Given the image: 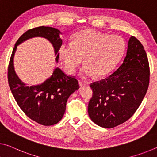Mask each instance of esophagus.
I'll use <instances>...</instances> for the list:
<instances>
[{
    "label": "esophagus",
    "mask_w": 157,
    "mask_h": 157,
    "mask_svg": "<svg viewBox=\"0 0 157 157\" xmlns=\"http://www.w3.org/2000/svg\"><path fill=\"white\" fill-rule=\"evenodd\" d=\"M78 83H79V86H80V87H84V86H87V83H85V82L82 81H79Z\"/></svg>",
    "instance_id": "esophagus-1"
}]
</instances>
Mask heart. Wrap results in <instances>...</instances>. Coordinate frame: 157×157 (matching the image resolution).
Wrapping results in <instances>:
<instances>
[{"label": "heart", "instance_id": "1", "mask_svg": "<svg viewBox=\"0 0 157 157\" xmlns=\"http://www.w3.org/2000/svg\"><path fill=\"white\" fill-rule=\"evenodd\" d=\"M126 49L122 37L109 35L93 29L79 31L73 40L60 45L59 53L69 73L76 71L83 60L86 63L80 70L83 78L107 75L114 68Z\"/></svg>", "mask_w": 157, "mask_h": 157}]
</instances>
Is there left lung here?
Instances as JSON below:
<instances>
[{
    "instance_id": "1",
    "label": "left lung",
    "mask_w": 157,
    "mask_h": 157,
    "mask_svg": "<svg viewBox=\"0 0 157 157\" xmlns=\"http://www.w3.org/2000/svg\"><path fill=\"white\" fill-rule=\"evenodd\" d=\"M149 82L146 52L142 43L131 36L126 56L117 70L108 78L90 84L93 91L88 107L90 119L107 128L126 121L140 105Z\"/></svg>"
}]
</instances>
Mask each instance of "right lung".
I'll return each instance as SVG.
<instances>
[{
    "label": "right lung",
    "instance_id": "add662e5",
    "mask_svg": "<svg viewBox=\"0 0 157 157\" xmlns=\"http://www.w3.org/2000/svg\"><path fill=\"white\" fill-rule=\"evenodd\" d=\"M61 34L59 30L50 26H43L28 30L16 42L9 63V86L17 103L29 118L43 126L56 124L62 119L69 97L79 89L78 82L57 67L52 75L43 83L29 86L17 75L14 57L21 43L30 38L41 37L52 45L56 56L55 62L58 63L59 50L62 43Z\"/></svg>",
    "mask_w": 157,
    "mask_h": 157
}]
</instances>
